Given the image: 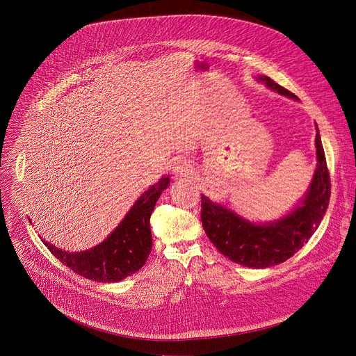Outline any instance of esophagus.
Listing matches in <instances>:
<instances>
[{"label": "esophagus", "mask_w": 356, "mask_h": 356, "mask_svg": "<svg viewBox=\"0 0 356 356\" xmlns=\"http://www.w3.org/2000/svg\"><path fill=\"white\" fill-rule=\"evenodd\" d=\"M175 171L179 172V174H188L189 172V165L185 163V161H179L175 164Z\"/></svg>", "instance_id": "34e87169"}]
</instances>
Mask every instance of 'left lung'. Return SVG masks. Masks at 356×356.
Returning <instances> with one entry per match:
<instances>
[{
    "mask_svg": "<svg viewBox=\"0 0 356 356\" xmlns=\"http://www.w3.org/2000/svg\"><path fill=\"white\" fill-rule=\"evenodd\" d=\"M259 79L280 95L296 99L268 76ZM315 147L318 163L305 200L277 222L254 225L202 195L204 230L220 254L247 267L266 268L284 263L303 248L323 219L330 199V175L318 127Z\"/></svg>",
    "mask_w": 356,
    "mask_h": 356,
    "instance_id": "left-lung-1",
    "label": "left lung"
}]
</instances>
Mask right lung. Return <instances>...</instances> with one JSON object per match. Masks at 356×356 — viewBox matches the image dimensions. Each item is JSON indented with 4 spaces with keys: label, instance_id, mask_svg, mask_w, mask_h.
<instances>
[{
    "label": "right lung",
    "instance_id": "right-lung-1",
    "mask_svg": "<svg viewBox=\"0 0 356 356\" xmlns=\"http://www.w3.org/2000/svg\"><path fill=\"white\" fill-rule=\"evenodd\" d=\"M170 178L164 177L151 186L127 212L111 236L97 247L68 254L47 243L51 254L78 275L97 282H118L138 271L152 250L149 219L154 204L167 189Z\"/></svg>",
    "mask_w": 356,
    "mask_h": 356
}]
</instances>
